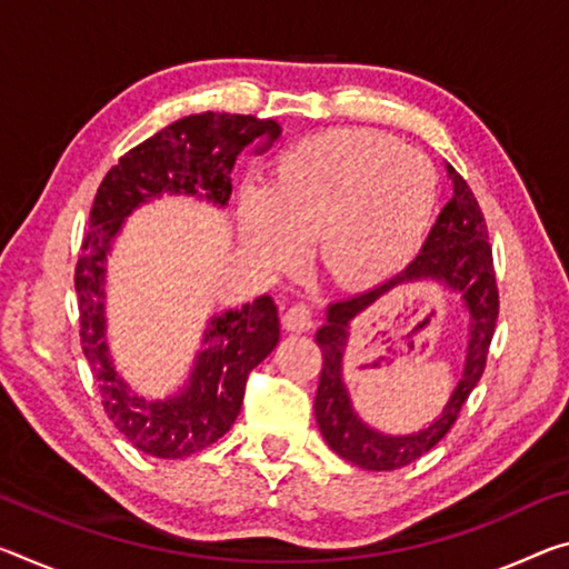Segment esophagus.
I'll return each instance as SVG.
<instances>
[{
	"label": "esophagus",
	"mask_w": 569,
	"mask_h": 569,
	"mask_svg": "<svg viewBox=\"0 0 569 569\" xmlns=\"http://www.w3.org/2000/svg\"><path fill=\"white\" fill-rule=\"evenodd\" d=\"M283 327L288 331H309L313 327L311 309L306 303H293L283 311Z\"/></svg>",
	"instance_id": "obj_1"
}]
</instances>
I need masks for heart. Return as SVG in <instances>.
Masks as SVG:
<instances>
[{
    "mask_svg": "<svg viewBox=\"0 0 569 569\" xmlns=\"http://www.w3.org/2000/svg\"><path fill=\"white\" fill-rule=\"evenodd\" d=\"M438 204V171L377 131L331 129L283 149L268 187L240 192L242 242L266 268H288L313 238L323 273L372 283L420 248Z\"/></svg>",
    "mask_w": 569,
    "mask_h": 569,
    "instance_id": "heart-1",
    "label": "heart"
}]
</instances>
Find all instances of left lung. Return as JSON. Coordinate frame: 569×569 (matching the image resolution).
Listing matches in <instances>:
<instances>
[{
  "label": "left lung",
  "instance_id": "8db88e82",
  "mask_svg": "<svg viewBox=\"0 0 569 569\" xmlns=\"http://www.w3.org/2000/svg\"><path fill=\"white\" fill-rule=\"evenodd\" d=\"M446 169L453 182V197L438 214L418 258L390 281L329 303L327 321L317 331L323 367L317 400H313V415H317L321 436L333 453L365 471H395L436 448L456 422L468 395L479 385L486 355H489L496 317H499V291H496L489 232H486L481 207L476 202L471 187L453 167L446 164ZM420 280L443 284L462 299L469 313L465 372L436 421L415 433L392 437L367 427L356 415L343 382V351L351 322L395 287Z\"/></svg>",
  "mask_w": 569,
  "mask_h": 569
}]
</instances>
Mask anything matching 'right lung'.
Returning <instances> with one entry per match:
<instances>
[{"label":"right lung","mask_w":569,"mask_h":569,"mask_svg":"<svg viewBox=\"0 0 569 569\" xmlns=\"http://www.w3.org/2000/svg\"><path fill=\"white\" fill-rule=\"evenodd\" d=\"M278 133L281 126L273 119L212 111L184 116L123 154L98 187L76 266L80 345L106 415L141 453L184 458L222 438L238 418L248 375L281 339V321L268 293L212 313L184 385L157 400L139 395L116 369L106 339V270L113 242L133 210L164 194L224 207L238 157Z\"/></svg>","instance_id":"1"}]
</instances>
